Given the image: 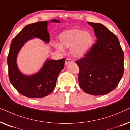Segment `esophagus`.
<instances>
[{"mask_svg":"<svg viewBox=\"0 0 130 130\" xmlns=\"http://www.w3.org/2000/svg\"><path fill=\"white\" fill-rule=\"evenodd\" d=\"M73 61L72 60V59L67 58L66 60L65 63H66V65H67V64H69L70 63H73Z\"/></svg>","mask_w":130,"mask_h":130,"instance_id":"1","label":"esophagus"}]
</instances>
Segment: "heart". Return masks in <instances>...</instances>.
Here are the masks:
<instances>
[{"label":"heart","mask_w":130,"mask_h":130,"mask_svg":"<svg viewBox=\"0 0 130 130\" xmlns=\"http://www.w3.org/2000/svg\"><path fill=\"white\" fill-rule=\"evenodd\" d=\"M60 43L53 42V46L59 51L63 48H70L71 55L76 58H81L88 53L94 43L93 35L88 31L72 28L62 32L59 35Z\"/></svg>","instance_id":"b5f03b06"}]
</instances>
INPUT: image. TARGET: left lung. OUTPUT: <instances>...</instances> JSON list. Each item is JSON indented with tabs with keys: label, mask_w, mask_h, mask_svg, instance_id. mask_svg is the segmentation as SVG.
<instances>
[{
	"label": "left lung",
	"mask_w": 130,
	"mask_h": 130,
	"mask_svg": "<svg viewBox=\"0 0 130 130\" xmlns=\"http://www.w3.org/2000/svg\"><path fill=\"white\" fill-rule=\"evenodd\" d=\"M97 40L84 58L76 61L79 67V84L86 93L106 94L113 90L124 74V52L115 35L100 23L88 22Z\"/></svg>",
	"instance_id": "1"
}]
</instances>
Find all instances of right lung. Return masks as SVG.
Returning <instances> with one entry per match:
<instances>
[{"label": "right lung", "mask_w": 130, "mask_h": 130, "mask_svg": "<svg viewBox=\"0 0 130 130\" xmlns=\"http://www.w3.org/2000/svg\"><path fill=\"white\" fill-rule=\"evenodd\" d=\"M50 22L60 23L53 19L49 22L39 21L27 25L13 39L10 46L7 60L9 80L20 94L29 98H41L51 93L55 87L59 73L64 67V58L58 60L48 59L38 72L26 75L20 72L17 64L20 50L29 40L37 38L49 43L48 25Z\"/></svg>", "instance_id": "1"}]
</instances>
